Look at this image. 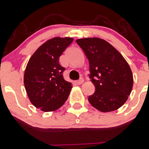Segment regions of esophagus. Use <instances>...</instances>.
<instances>
[{"label": "esophagus", "mask_w": 149, "mask_h": 149, "mask_svg": "<svg viewBox=\"0 0 149 149\" xmlns=\"http://www.w3.org/2000/svg\"><path fill=\"white\" fill-rule=\"evenodd\" d=\"M84 79H82V78H81V79H80V80H79V81H76V84H79V85H81V84H82L83 83H84Z\"/></svg>", "instance_id": "34e87169"}]
</instances>
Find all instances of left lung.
Masks as SVG:
<instances>
[{"label": "left lung", "instance_id": "obj_1", "mask_svg": "<svg viewBox=\"0 0 149 149\" xmlns=\"http://www.w3.org/2000/svg\"><path fill=\"white\" fill-rule=\"evenodd\" d=\"M90 65V78L94 93L88 101L101 112L117 110L127 101L134 79L131 68L121 54L106 40L98 38L76 40Z\"/></svg>", "mask_w": 149, "mask_h": 149}]
</instances>
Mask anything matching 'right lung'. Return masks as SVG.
Segmentation results:
<instances>
[{
  "instance_id": "obj_1",
  "label": "right lung",
  "mask_w": 149,
  "mask_h": 149,
  "mask_svg": "<svg viewBox=\"0 0 149 149\" xmlns=\"http://www.w3.org/2000/svg\"><path fill=\"white\" fill-rule=\"evenodd\" d=\"M73 40L69 37L53 38L39 47L28 62L25 88L31 103L43 111L57 110L68 99L72 84L63 79L65 68L59 63V57Z\"/></svg>"
}]
</instances>
